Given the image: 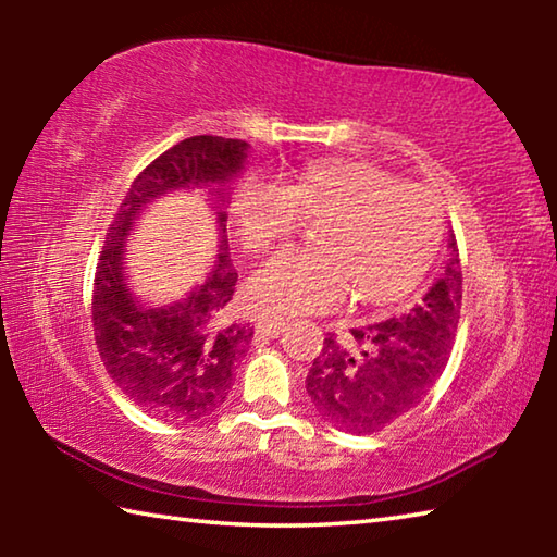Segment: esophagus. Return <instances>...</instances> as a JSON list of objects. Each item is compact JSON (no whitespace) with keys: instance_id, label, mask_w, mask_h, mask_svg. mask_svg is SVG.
Returning a JSON list of instances; mask_svg holds the SVG:
<instances>
[{"instance_id":"obj_1","label":"esophagus","mask_w":557,"mask_h":557,"mask_svg":"<svg viewBox=\"0 0 557 557\" xmlns=\"http://www.w3.org/2000/svg\"><path fill=\"white\" fill-rule=\"evenodd\" d=\"M256 329H258V334L275 338V336H280L282 332H285V329H287V322H285V319L265 317V314H262V317H258V319H256Z\"/></svg>"}]
</instances>
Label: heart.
I'll return each instance as SVG.
<instances>
[{
    "label": "heart",
    "mask_w": 557,
    "mask_h": 557,
    "mask_svg": "<svg viewBox=\"0 0 557 557\" xmlns=\"http://www.w3.org/2000/svg\"><path fill=\"white\" fill-rule=\"evenodd\" d=\"M243 245L270 250L317 219L319 248L277 252L250 277V301L275 317L329 312L356 289L366 305H393L418 287L442 238V211L425 186L395 182L354 159L307 164L282 186L248 178L233 196Z\"/></svg>",
    "instance_id": "obj_1"
}]
</instances>
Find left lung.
Instances as JSON below:
<instances>
[{
    "label": "left lung",
    "instance_id": "obj_1",
    "mask_svg": "<svg viewBox=\"0 0 557 557\" xmlns=\"http://www.w3.org/2000/svg\"><path fill=\"white\" fill-rule=\"evenodd\" d=\"M461 312L455 235L445 272L408 314L326 334L307 373L317 412L334 428L371 435L425 400L449 361Z\"/></svg>",
    "mask_w": 557,
    "mask_h": 557
}]
</instances>
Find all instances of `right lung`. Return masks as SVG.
I'll use <instances>...</instances> for the list:
<instances>
[{
	"instance_id": "add662e5",
	"label": "right lung",
	"mask_w": 557,
	"mask_h": 557,
	"mask_svg": "<svg viewBox=\"0 0 557 557\" xmlns=\"http://www.w3.org/2000/svg\"><path fill=\"white\" fill-rule=\"evenodd\" d=\"M248 143L215 135L182 139L147 164L122 199L92 280V332L112 383L139 410L166 422H194L225 403L235 361L252 326L233 312L235 272L219 213L221 256L209 280L172 307H143L122 275L125 238L145 206L174 188L225 184L243 166ZM219 194V191H215Z\"/></svg>"
}]
</instances>
